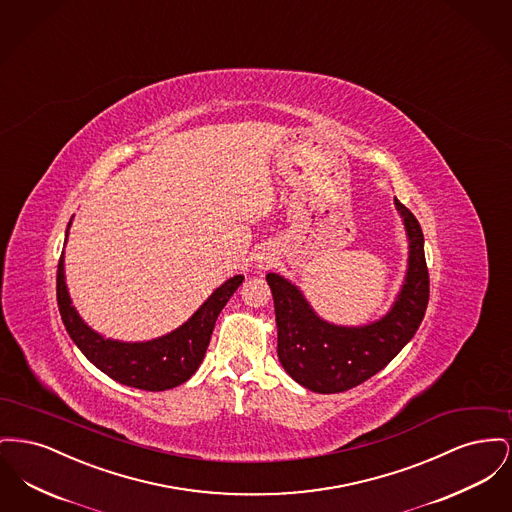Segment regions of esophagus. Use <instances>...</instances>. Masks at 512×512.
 Masks as SVG:
<instances>
[{
	"instance_id": "34e87169",
	"label": "esophagus",
	"mask_w": 512,
	"mask_h": 512,
	"mask_svg": "<svg viewBox=\"0 0 512 512\" xmlns=\"http://www.w3.org/2000/svg\"><path fill=\"white\" fill-rule=\"evenodd\" d=\"M269 266H271V260H269V258H260V260H258V266H256V268L268 269Z\"/></svg>"
}]
</instances>
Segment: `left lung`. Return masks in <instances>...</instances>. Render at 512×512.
Returning a JSON list of instances; mask_svg holds the SVG:
<instances>
[{"label":"left lung","mask_w":512,"mask_h":512,"mask_svg":"<svg viewBox=\"0 0 512 512\" xmlns=\"http://www.w3.org/2000/svg\"><path fill=\"white\" fill-rule=\"evenodd\" d=\"M408 239L401 291L389 312L364 325H337L316 314L302 291L279 273H268L277 323V356L285 372L314 393H341L383 370L414 337L430 300L424 233L395 198Z\"/></svg>","instance_id":"obj_1"}]
</instances>
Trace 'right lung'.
Segmentation results:
<instances>
[{"label":"right lung","instance_id":"obj_1","mask_svg":"<svg viewBox=\"0 0 512 512\" xmlns=\"http://www.w3.org/2000/svg\"><path fill=\"white\" fill-rule=\"evenodd\" d=\"M71 221L65 231V243ZM243 279L241 273L229 277L187 322L162 337L136 343L117 341L94 331L73 306L65 283V252H61L57 266V304L69 337L98 370L127 387L165 391L185 383L198 370L210 345L217 316Z\"/></svg>","mask_w":512,"mask_h":512}]
</instances>
